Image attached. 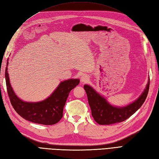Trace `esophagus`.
<instances>
[{"label": "esophagus", "mask_w": 159, "mask_h": 159, "mask_svg": "<svg viewBox=\"0 0 159 159\" xmlns=\"http://www.w3.org/2000/svg\"><path fill=\"white\" fill-rule=\"evenodd\" d=\"M80 80H81V83H86L88 81V80H89L88 75H86V74H83L82 75H81Z\"/></svg>", "instance_id": "34e87169"}]
</instances>
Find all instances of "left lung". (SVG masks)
Wrapping results in <instances>:
<instances>
[{
	"label": "left lung",
	"instance_id": "1",
	"mask_svg": "<svg viewBox=\"0 0 159 159\" xmlns=\"http://www.w3.org/2000/svg\"><path fill=\"white\" fill-rule=\"evenodd\" d=\"M149 85L150 80L148 81L146 89L139 98L127 107L121 108L109 105L89 85H85L84 88L87 93L91 115L95 121L100 125H111L124 121L142 106L147 97Z\"/></svg>",
	"mask_w": 159,
	"mask_h": 159
}]
</instances>
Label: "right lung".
I'll use <instances>...</instances> for the list:
<instances>
[{"label": "right lung", "mask_w": 159, "mask_h": 159, "mask_svg": "<svg viewBox=\"0 0 159 159\" xmlns=\"http://www.w3.org/2000/svg\"><path fill=\"white\" fill-rule=\"evenodd\" d=\"M8 64V61L5 70L7 93L16 113L22 118L35 123L50 125L59 122L63 117L64 107L69 93L80 84V80L76 79L62 81L50 97L42 102H25L17 97L11 88L7 71Z\"/></svg>", "instance_id": "obj_1"}]
</instances>
